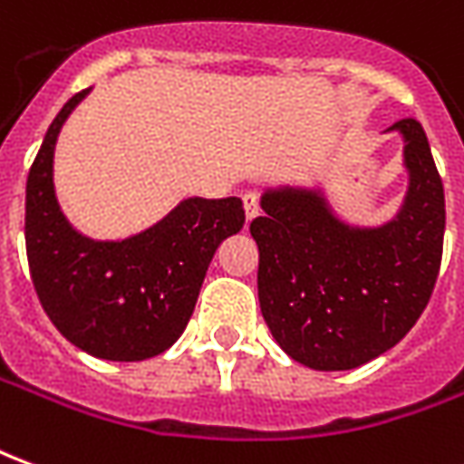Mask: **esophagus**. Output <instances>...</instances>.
<instances>
[{
  "label": "esophagus",
  "mask_w": 464,
  "mask_h": 464,
  "mask_svg": "<svg viewBox=\"0 0 464 464\" xmlns=\"http://www.w3.org/2000/svg\"><path fill=\"white\" fill-rule=\"evenodd\" d=\"M242 202H245V215H247V219H255V217L259 215L257 192H245V195H242Z\"/></svg>",
  "instance_id": "esophagus-1"
}]
</instances>
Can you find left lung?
Masks as SVG:
<instances>
[{
	"label": "left lung",
	"mask_w": 464,
	"mask_h": 464,
	"mask_svg": "<svg viewBox=\"0 0 464 464\" xmlns=\"http://www.w3.org/2000/svg\"><path fill=\"white\" fill-rule=\"evenodd\" d=\"M387 132L405 140V202L390 222L353 227L317 189L262 195L249 232L259 247L262 317L277 344L304 367L354 370L395 347L435 290L445 237V189L422 124Z\"/></svg>",
	"instance_id": "1"
}]
</instances>
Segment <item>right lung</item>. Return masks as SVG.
<instances>
[{
  "label": "right lung",
  "mask_w": 464,
  "mask_h": 464,
  "mask_svg": "<svg viewBox=\"0 0 464 464\" xmlns=\"http://www.w3.org/2000/svg\"><path fill=\"white\" fill-rule=\"evenodd\" d=\"M74 94L49 124L27 177L29 272L52 324L92 357L140 362L169 350L195 312L217 247L245 225L239 197H189L169 215L127 239L84 237L54 195V144Z\"/></svg>",
  "instance_id": "obj_1"
}]
</instances>
